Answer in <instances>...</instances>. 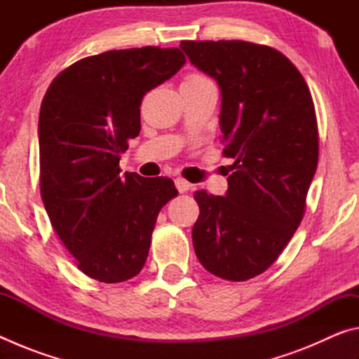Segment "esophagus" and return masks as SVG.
Instances as JSON below:
<instances>
[{"instance_id":"esophagus-1","label":"esophagus","mask_w":359,"mask_h":359,"mask_svg":"<svg viewBox=\"0 0 359 359\" xmlns=\"http://www.w3.org/2000/svg\"><path fill=\"white\" fill-rule=\"evenodd\" d=\"M175 182V187H177V190L180 191V193H185V191H188L191 188V184L188 180H185L184 177H177L174 180Z\"/></svg>"}]
</instances>
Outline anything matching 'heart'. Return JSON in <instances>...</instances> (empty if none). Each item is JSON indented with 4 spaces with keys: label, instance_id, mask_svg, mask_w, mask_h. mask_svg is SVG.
Instances as JSON below:
<instances>
[{
    "label": "heart",
    "instance_id": "1",
    "mask_svg": "<svg viewBox=\"0 0 359 359\" xmlns=\"http://www.w3.org/2000/svg\"><path fill=\"white\" fill-rule=\"evenodd\" d=\"M205 82H210L209 77H205L201 72H190L182 83H188V85H199V83H205Z\"/></svg>",
    "mask_w": 359,
    "mask_h": 359
}]
</instances>
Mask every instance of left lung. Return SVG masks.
<instances>
[{
    "label": "left lung",
    "instance_id": "8db88e82",
    "mask_svg": "<svg viewBox=\"0 0 359 359\" xmlns=\"http://www.w3.org/2000/svg\"><path fill=\"white\" fill-rule=\"evenodd\" d=\"M182 50L220 85L226 196L194 193L191 238L199 263L224 280L263 274L280 257L306 212L318 163L313 100L277 48L248 41H182Z\"/></svg>",
    "mask_w": 359,
    "mask_h": 359
}]
</instances>
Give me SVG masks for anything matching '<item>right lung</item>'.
Segmentation results:
<instances>
[{"instance_id":"1","label":"right lung","mask_w":359,"mask_h":359,"mask_svg":"<svg viewBox=\"0 0 359 359\" xmlns=\"http://www.w3.org/2000/svg\"><path fill=\"white\" fill-rule=\"evenodd\" d=\"M185 63L180 48L109 50L79 60L48 85L39 112L41 198L85 276L136 277L158 214L177 196L169 177L120 175V154L141 131L142 98Z\"/></svg>"}]
</instances>
